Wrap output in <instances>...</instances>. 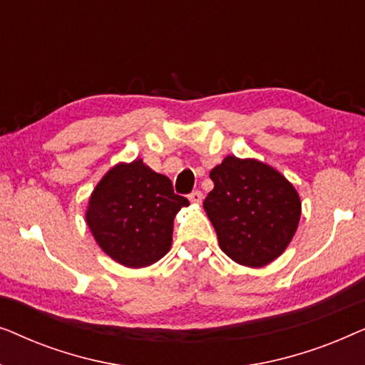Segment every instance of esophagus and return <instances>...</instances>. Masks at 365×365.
<instances>
[{
    "label": "esophagus",
    "mask_w": 365,
    "mask_h": 365,
    "mask_svg": "<svg viewBox=\"0 0 365 365\" xmlns=\"http://www.w3.org/2000/svg\"><path fill=\"white\" fill-rule=\"evenodd\" d=\"M189 201L192 204H201L202 202V192L201 191H192L191 194L187 196Z\"/></svg>",
    "instance_id": "1"
}]
</instances>
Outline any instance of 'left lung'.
<instances>
[{
    "mask_svg": "<svg viewBox=\"0 0 365 365\" xmlns=\"http://www.w3.org/2000/svg\"><path fill=\"white\" fill-rule=\"evenodd\" d=\"M214 189L204 209L222 252L241 266L262 267L292 241L301 197L276 169L257 159L226 156L209 173Z\"/></svg>",
    "mask_w": 365,
    "mask_h": 365,
    "instance_id": "8db88e82",
    "label": "left lung"
}]
</instances>
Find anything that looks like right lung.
Returning a JSON list of instances; mask_svg holds the SVG:
<instances>
[{
	"instance_id": "add662e5",
	"label": "right lung",
	"mask_w": 365,
	"mask_h": 365,
	"mask_svg": "<svg viewBox=\"0 0 365 365\" xmlns=\"http://www.w3.org/2000/svg\"><path fill=\"white\" fill-rule=\"evenodd\" d=\"M186 197L171 179L143 163H119L104 174L89 197L86 222L98 246L126 267H146L166 256L173 224Z\"/></svg>"
}]
</instances>
